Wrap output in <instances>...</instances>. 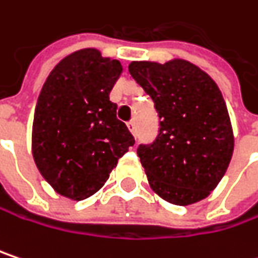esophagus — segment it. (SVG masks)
Returning a JSON list of instances; mask_svg holds the SVG:
<instances>
[{
    "label": "esophagus",
    "mask_w": 258,
    "mask_h": 258,
    "mask_svg": "<svg viewBox=\"0 0 258 258\" xmlns=\"http://www.w3.org/2000/svg\"><path fill=\"white\" fill-rule=\"evenodd\" d=\"M127 127H128L131 134H136V122H134V121H130V122H127Z\"/></svg>",
    "instance_id": "obj_1"
}]
</instances>
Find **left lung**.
<instances>
[{
    "label": "left lung",
    "instance_id": "1",
    "mask_svg": "<svg viewBox=\"0 0 258 258\" xmlns=\"http://www.w3.org/2000/svg\"><path fill=\"white\" fill-rule=\"evenodd\" d=\"M128 71L159 116L156 140L137 149L152 190L176 205L207 198L224 176L235 146L220 88L183 59L131 61Z\"/></svg>",
    "mask_w": 258,
    "mask_h": 258
}]
</instances>
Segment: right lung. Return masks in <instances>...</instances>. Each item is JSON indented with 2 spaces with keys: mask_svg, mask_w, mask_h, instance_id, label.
Here are the masks:
<instances>
[{
  "mask_svg": "<svg viewBox=\"0 0 258 258\" xmlns=\"http://www.w3.org/2000/svg\"><path fill=\"white\" fill-rule=\"evenodd\" d=\"M122 72L96 48L61 59L38 96L32 155L41 176L61 197L82 201L103 187L134 139L116 118L109 93Z\"/></svg>",
  "mask_w": 258,
  "mask_h": 258,
  "instance_id": "add662e5",
  "label": "right lung"
}]
</instances>
